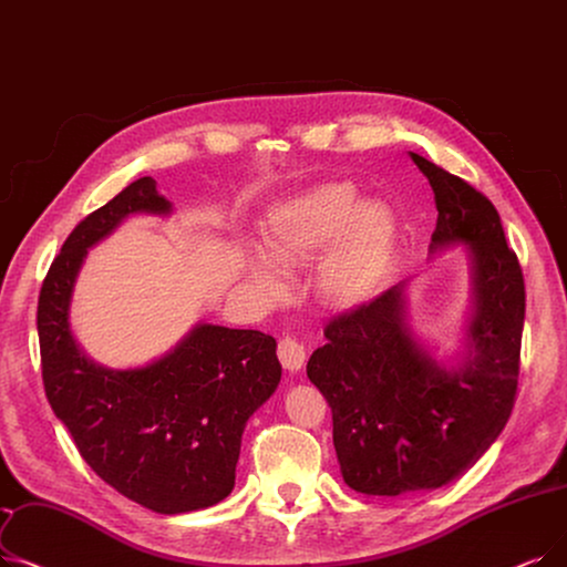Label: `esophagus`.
<instances>
[{
  "label": "esophagus",
  "instance_id": "esophagus-1",
  "mask_svg": "<svg viewBox=\"0 0 567 567\" xmlns=\"http://www.w3.org/2000/svg\"><path fill=\"white\" fill-rule=\"evenodd\" d=\"M278 359L285 371L299 373L306 363V348L297 338H282L278 344Z\"/></svg>",
  "mask_w": 567,
  "mask_h": 567
}]
</instances>
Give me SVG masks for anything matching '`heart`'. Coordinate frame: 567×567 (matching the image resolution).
<instances>
[{"instance_id":"1","label":"heart","mask_w":567,"mask_h":567,"mask_svg":"<svg viewBox=\"0 0 567 567\" xmlns=\"http://www.w3.org/2000/svg\"><path fill=\"white\" fill-rule=\"evenodd\" d=\"M399 238V217L382 199H363L350 183L312 185L268 210L264 250L245 255V274L266 293L282 291L280 266H299L317 257L315 291L319 299L352 308L382 285Z\"/></svg>"}]
</instances>
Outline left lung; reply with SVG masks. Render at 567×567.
<instances>
[{
	"instance_id": "left-lung-1",
	"label": "left lung",
	"mask_w": 567,
	"mask_h": 567,
	"mask_svg": "<svg viewBox=\"0 0 567 567\" xmlns=\"http://www.w3.org/2000/svg\"><path fill=\"white\" fill-rule=\"evenodd\" d=\"M412 162L435 194L431 259L465 250L471 306L454 354L410 327L408 282L324 329L306 371L331 408L342 480L365 496L420 494L471 471L505 429L519 380L526 291L501 215L445 168Z\"/></svg>"
}]
</instances>
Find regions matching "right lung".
<instances>
[{
	"label": "right lung",
	"instance_id": "right-lung-1",
	"mask_svg": "<svg viewBox=\"0 0 567 567\" xmlns=\"http://www.w3.org/2000/svg\"><path fill=\"white\" fill-rule=\"evenodd\" d=\"M171 217L153 178H141L69 234L39 293L37 329L48 403L92 471L130 501L185 514L225 501L240 437L280 384L274 336L194 324L166 354L111 368L71 331V299L87 250L127 217Z\"/></svg>",
	"mask_w": 567,
	"mask_h": 567
}]
</instances>
